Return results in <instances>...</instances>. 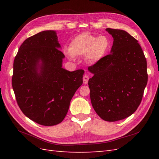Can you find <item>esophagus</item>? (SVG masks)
<instances>
[{"instance_id": "obj_1", "label": "esophagus", "mask_w": 159, "mask_h": 159, "mask_svg": "<svg viewBox=\"0 0 159 159\" xmlns=\"http://www.w3.org/2000/svg\"><path fill=\"white\" fill-rule=\"evenodd\" d=\"M88 80H89V76H87V74H85V75L83 76V83L85 84V85H87V84L88 83Z\"/></svg>"}]
</instances>
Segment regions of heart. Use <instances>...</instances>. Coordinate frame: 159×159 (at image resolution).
Listing matches in <instances>:
<instances>
[{"mask_svg":"<svg viewBox=\"0 0 159 159\" xmlns=\"http://www.w3.org/2000/svg\"><path fill=\"white\" fill-rule=\"evenodd\" d=\"M111 40L106 35L97 37L89 33H82L74 38L70 48H64V54L70 59L76 56H85L89 64H95L102 60L111 48Z\"/></svg>","mask_w":159,"mask_h":159,"instance_id":"obj_1","label":"heart"}]
</instances>
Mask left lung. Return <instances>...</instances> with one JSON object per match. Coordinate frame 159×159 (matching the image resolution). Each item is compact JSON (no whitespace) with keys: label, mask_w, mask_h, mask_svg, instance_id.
I'll use <instances>...</instances> for the list:
<instances>
[{"label":"left lung","mask_w":159,"mask_h":159,"mask_svg":"<svg viewBox=\"0 0 159 159\" xmlns=\"http://www.w3.org/2000/svg\"><path fill=\"white\" fill-rule=\"evenodd\" d=\"M113 43L111 53L89 66L92 107L107 121L125 119L135 112L148 83L147 61L138 41L123 30L108 28Z\"/></svg>","instance_id":"1"}]
</instances>
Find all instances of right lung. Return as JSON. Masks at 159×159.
Instances as JSON below:
<instances>
[{
	"mask_svg": "<svg viewBox=\"0 0 159 159\" xmlns=\"http://www.w3.org/2000/svg\"><path fill=\"white\" fill-rule=\"evenodd\" d=\"M60 48L55 31L40 32L24 41L13 61L17 103L26 117L43 126L61 122L83 84V70L70 72L62 67L65 55Z\"/></svg>",
	"mask_w": 159,
	"mask_h": 159,
	"instance_id": "add662e5",
	"label": "right lung"
}]
</instances>
